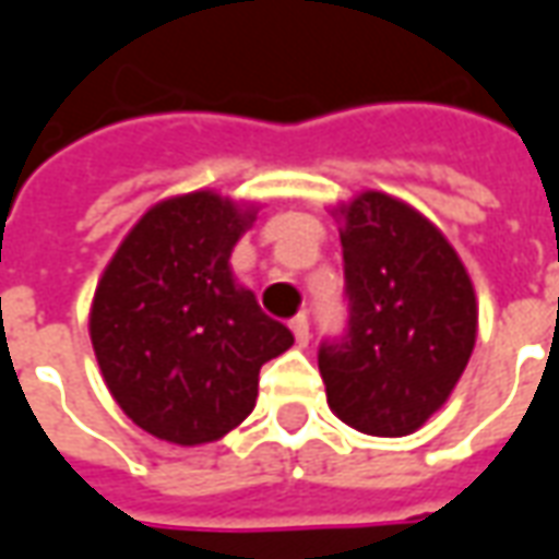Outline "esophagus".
Masks as SVG:
<instances>
[{"label": "esophagus", "mask_w": 559, "mask_h": 559, "mask_svg": "<svg viewBox=\"0 0 559 559\" xmlns=\"http://www.w3.org/2000/svg\"><path fill=\"white\" fill-rule=\"evenodd\" d=\"M292 334H295V340H298V346H307V343H310V322H307V316H304V312L292 319Z\"/></svg>", "instance_id": "obj_1"}]
</instances>
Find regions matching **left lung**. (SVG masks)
I'll return each instance as SVG.
<instances>
[{
	"label": "left lung",
	"mask_w": 559,
	"mask_h": 559,
	"mask_svg": "<svg viewBox=\"0 0 559 559\" xmlns=\"http://www.w3.org/2000/svg\"><path fill=\"white\" fill-rule=\"evenodd\" d=\"M340 216L349 328L319 349L328 406L361 433L406 437L466 370L476 292L445 235L409 204L370 189Z\"/></svg>",
	"instance_id": "obj_1"
}]
</instances>
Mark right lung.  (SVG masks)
Segmentation results:
<instances>
[{"label": "right lung", "instance_id": "right-lung-1", "mask_svg": "<svg viewBox=\"0 0 559 559\" xmlns=\"http://www.w3.org/2000/svg\"><path fill=\"white\" fill-rule=\"evenodd\" d=\"M252 219L255 207L207 189L159 201L98 280L90 336L108 391L174 445L235 430L255 406L261 364L295 343L228 264Z\"/></svg>", "mask_w": 559, "mask_h": 559}]
</instances>
